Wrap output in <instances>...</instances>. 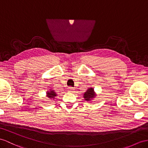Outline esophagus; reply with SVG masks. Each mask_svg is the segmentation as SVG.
Instances as JSON below:
<instances>
[{
  "label": "esophagus",
  "mask_w": 148,
  "mask_h": 148,
  "mask_svg": "<svg viewBox=\"0 0 148 148\" xmlns=\"http://www.w3.org/2000/svg\"><path fill=\"white\" fill-rule=\"evenodd\" d=\"M68 91H69V92H74L75 89H74V88L70 87V88H68Z\"/></svg>",
  "instance_id": "1"
}]
</instances>
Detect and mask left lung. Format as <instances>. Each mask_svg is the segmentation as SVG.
I'll list each match as a JSON object with an SVG mask.
<instances>
[{"label": "left lung", "instance_id": "obj_1", "mask_svg": "<svg viewBox=\"0 0 148 148\" xmlns=\"http://www.w3.org/2000/svg\"><path fill=\"white\" fill-rule=\"evenodd\" d=\"M97 96V94L96 92L94 91V89L93 88H89L86 90V92L84 93L83 97L85 101H88L89 103H91L92 101L96 98Z\"/></svg>", "mask_w": 148, "mask_h": 148}]
</instances>
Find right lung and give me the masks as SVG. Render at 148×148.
Instances as JSON below:
<instances>
[{
	"instance_id": "right-lung-1",
	"label": "right lung",
	"mask_w": 148,
	"mask_h": 148,
	"mask_svg": "<svg viewBox=\"0 0 148 148\" xmlns=\"http://www.w3.org/2000/svg\"><path fill=\"white\" fill-rule=\"evenodd\" d=\"M57 96H58V94L52 89H49L46 92V97L51 100H54Z\"/></svg>"
}]
</instances>
